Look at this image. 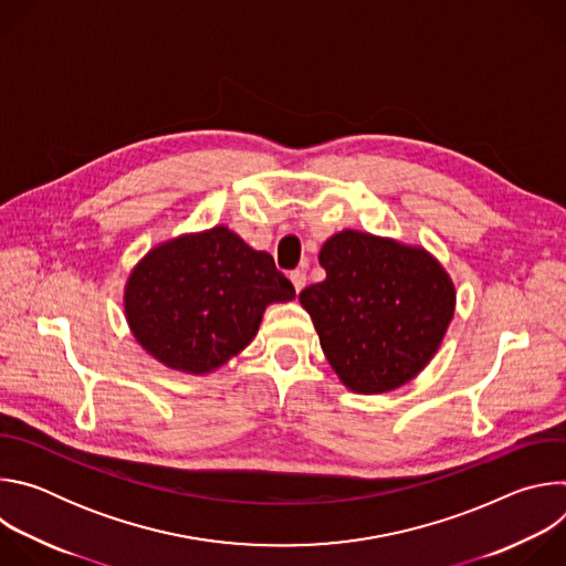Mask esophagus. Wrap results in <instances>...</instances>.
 Listing matches in <instances>:
<instances>
[{
    "label": "esophagus",
    "instance_id": "34e87169",
    "mask_svg": "<svg viewBox=\"0 0 566 566\" xmlns=\"http://www.w3.org/2000/svg\"><path fill=\"white\" fill-rule=\"evenodd\" d=\"M289 277H291V282H293V286H295L297 293L306 286V273H304V271H293Z\"/></svg>",
    "mask_w": 566,
    "mask_h": 566
}]
</instances>
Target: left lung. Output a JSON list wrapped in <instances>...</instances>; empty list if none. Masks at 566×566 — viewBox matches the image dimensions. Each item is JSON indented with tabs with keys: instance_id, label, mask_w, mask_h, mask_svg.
I'll return each mask as SVG.
<instances>
[{
	"instance_id": "8db88e82",
	"label": "left lung",
	"mask_w": 566,
	"mask_h": 566,
	"mask_svg": "<svg viewBox=\"0 0 566 566\" xmlns=\"http://www.w3.org/2000/svg\"><path fill=\"white\" fill-rule=\"evenodd\" d=\"M327 277L300 293L319 347L340 380L380 394L412 380L437 354L454 313V286L423 249L358 230L319 251Z\"/></svg>"
}]
</instances>
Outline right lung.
Wrapping results in <instances>:
<instances>
[{
  "label": "right lung",
  "mask_w": 566,
  "mask_h": 566,
  "mask_svg": "<svg viewBox=\"0 0 566 566\" xmlns=\"http://www.w3.org/2000/svg\"><path fill=\"white\" fill-rule=\"evenodd\" d=\"M293 297L269 253L217 226L154 249L127 282L125 313L156 360L206 374L255 338L271 302Z\"/></svg>",
  "instance_id": "obj_1"
}]
</instances>
